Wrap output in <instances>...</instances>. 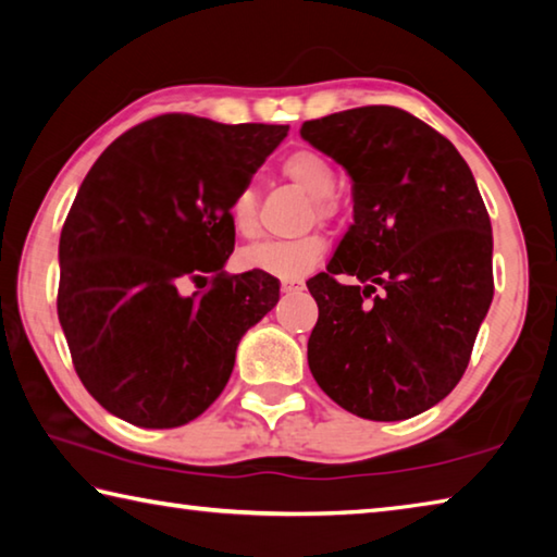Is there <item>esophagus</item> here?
Instances as JSON below:
<instances>
[{
  "label": "esophagus",
  "instance_id": "obj_1",
  "mask_svg": "<svg viewBox=\"0 0 557 557\" xmlns=\"http://www.w3.org/2000/svg\"><path fill=\"white\" fill-rule=\"evenodd\" d=\"M305 287V282L301 280H282V292H295Z\"/></svg>",
  "mask_w": 557,
  "mask_h": 557
}]
</instances>
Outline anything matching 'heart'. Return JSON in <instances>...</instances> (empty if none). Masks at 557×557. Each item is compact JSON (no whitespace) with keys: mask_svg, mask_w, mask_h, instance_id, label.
<instances>
[{"mask_svg":"<svg viewBox=\"0 0 557 557\" xmlns=\"http://www.w3.org/2000/svg\"><path fill=\"white\" fill-rule=\"evenodd\" d=\"M282 174H285L292 184H297L301 191H307L312 199H317V213L329 215L334 211L329 196L336 188V174L334 166L326 162L322 154L312 152V149H299V152L289 154L282 162ZM231 223L238 235H256L258 231V199L250 186H243L231 201ZM326 252V243L319 235H301V238H287V240H262L250 245L243 252V265L256 272H265V275H275L282 280H297L312 272L319 262H322Z\"/></svg>","mask_w":557,"mask_h":557,"instance_id":"b5f03b06","label":"heart"}]
</instances>
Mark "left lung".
I'll return each mask as SVG.
<instances>
[{
	"mask_svg": "<svg viewBox=\"0 0 557 557\" xmlns=\"http://www.w3.org/2000/svg\"><path fill=\"white\" fill-rule=\"evenodd\" d=\"M299 135L354 182V223L307 282L319 307L309 371L358 418L425 412L465 375L494 297L492 221L471 169L391 106L309 120Z\"/></svg>",
	"mask_w": 557,
	"mask_h": 557,
	"instance_id": "1",
	"label": "left lung"
}]
</instances>
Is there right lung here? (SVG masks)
I'll list each match as a JSON object with an SVG mask.
<instances>
[{"mask_svg":"<svg viewBox=\"0 0 557 557\" xmlns=\"http://www.w3.org/2000/svg\"><path fill=\"white\" fill-rule=\"evenodd\" d=\"M287 129L162 115L120 135L83 178L59 243V322L86 391L129 425L199 418L243 334L277 305L275 277L223 265L233 196ZM206 274L209 290L181 295Z\"/></svg>","mask_w":557,"mask_h":557,"instance_id":"obj_1","label":"right lung"}]
</instances>
